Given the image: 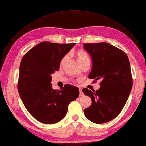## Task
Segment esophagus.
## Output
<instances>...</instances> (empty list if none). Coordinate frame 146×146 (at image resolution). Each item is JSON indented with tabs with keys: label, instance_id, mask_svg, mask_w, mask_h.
Masks as SVG:
<instances>
[{
	"label": "esophagus",
	"instance_id": "1",
	"mask_svg": "<svg viewBox=\"0 0 146 146\" xmlns=\"http://www.w3.org/2000/svg\"><path fill=\"white\" fill-rule=\"evenodd\" d=\"M79 92H80V97H82V96H84V93L82 92V88H79Z\"/></svg>",
	"mask_w": 146,
	"mask_h": 146
}]
</instances>
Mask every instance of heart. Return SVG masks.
Segmentation results:
<instances>
[{
    "mask_svg": "<svg viewBox=\"0 0 146 146\" xmlns=\"http://www.w3.org/2000/svg\"><path fill=\"white\" fill-rule=\"evenodd\" d=\"M76 56H77V58L78 59V61L79 62L80 64L84 63L85 61H87V60L89 59V57H88L87 53L84 52V51H78L77 52ZM67 58V55H66L64 57V58L61 60V64L65 61V60Z\"/></svg>",
    "mask_w": 146,
    "mask_h": 146,
    "instance_id": "obj_1",
    "label": "heart"
}]
</instances>
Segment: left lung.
Wrapping results in <instances>:
<instances>
[{"instance_id": "1", "label": "left lung", "mask_w": 146, "mask_h": 146, "mask_svg": "<svg viewBox=\"0 0 146 146\" xmlns=\"http://www.w3.org/2000/svg\"><path fill=\"white\" fill-rule=\"evenodd\" d=\"M84 48L92 58L89 79L101 80L100 87L93 92L82 89L92 99V104L84 110L90 121L102 124L115 118L128 98L133 87L129 59L124 51L108 42L84 43Z\"/></svg>"}]
</instances>
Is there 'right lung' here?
Returning <instances> with one entry per match:
<instances>
[{"label":"right lung","instance_id":"add662e5","mask_svg":"<svg viewBox=\"0 0 146 146\" xmlns=\"http://www.w3.org/2000/svg\"><path fill=\"white\" fill-rule=\"evenodd\" d=\"M76 43L41 42L23 57L20 65L18 91L30 115L44 124H54L64 118L68 105L79 97L77 87L52 88L51 74L59 69L62 59Z\"/></svg>","mask_w":146,"mask_h":146}]
</instances>
